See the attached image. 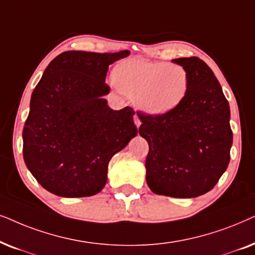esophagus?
Masks as SVG:
<instances>
[{"label":"esophagus","mask_w":255,"mask_h":255,"mask_svg":"<svg viewBox=\"0 0 255 255\" xmlns=\"http://www.w3.org/2000/svg\"><path fill=\"white\" fill-rule=\"evenodd\" d=\"M134 124H135V126H136V127H140V125H141V120L138 119L136 114L134 115Z\"/></svg>","instance_id":"obj_1"}]
</instances>
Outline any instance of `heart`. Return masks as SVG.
<instances>
[{
    "mask_svg": "<svg viewBox=\"0 0 255 255\" xmlns=\"http://www.w3.org/2000/svg\"><path fill=\"white\" fill-rule=\"evenodd\" d=\"M119 90L149 114H164L184 100L189 74L184 66L165 62L129 59L114 71Z\"/></svg>",
    "mask_w": 255,
    "mask_h": 255,
    "instance_id": "obj_1",
    "label": "heart"
}]
</instances>
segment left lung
Returning <instances> with one entry per match:
<instances>
[{
	"instance_id": "left-lung-1",
	"label": "left lung",
	"mask_w": 255,
	"mask_h": 255,
	"mask_svg": "<svg viewBox=\"0 0 255 255\" xmlns=\"http://www.w3.org/2000/svg\"><path fill=\"white\" fill-rule=\"evenodd\" d=\"M189 74L184 100L164 114L137 113L147 140V184L156 195L193 198L213 189L230 163V105L198 57L172 59Z\"/></svg>"
}]
</instances>
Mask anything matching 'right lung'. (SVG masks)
<instances>
[{
    "label": "right lung",
    "mask_w": 255,
    "mask_h": 255,
    "mask_svg": "<svg viewBox=\"0 0 255 255\" xmlns=\"http://www.w3.org/2000/svg\"><path fill=\"white\" fill-rule=\"evenodd\" d=\"M129 51H66L44 71L23 128V157L53 195L90 197L107 182L108 163L136 136L133 108L113 111L104 96L108 66Z\"/></svg>",
    "instance_id": "obj_1"
}]
</instances>
